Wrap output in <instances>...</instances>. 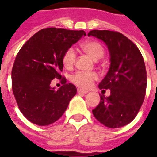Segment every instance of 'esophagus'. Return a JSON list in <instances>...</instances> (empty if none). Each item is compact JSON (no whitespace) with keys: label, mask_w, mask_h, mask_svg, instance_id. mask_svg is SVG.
<instances>
[{"label":"esophagus","mask_w":157,"mask_h":157,"mask_svg":"<svg viewBox=\"0 0 157 157\" xmlns=\"http://www.w3.org/2000/svg\"><path fill=\"white\" fill-rule=\"evenodd\" d=\"M77 92H78L79 94H88L89 93V91L84 90H82V89H78V90H77Z\"/></svg>","instance_id":"obj_1"}]
</instances>
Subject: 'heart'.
I'll return each instance as SVG.
<instances>
[{
    "label": "heart",
    "instance_id": "b5f03b06",
    "mask_svg": "<svg viewBox=\"0 0 157 157\" xmlns=\"http://www.w3.org/2000/svg\"><path fill=\"white\" fill-rule=\"evenodd\" d=\"M81 50L94 60L103 58L105 50L99 41L94 40H86L81 44ZM76 61V53L73 48H68L62 56V63L64 68L70 70L74 67ZM98 79V75L93 71H76L71 77V82L81 88L88 89Z\"/></svg>",
    "mask_w": 157,
    "mask_h": 157
}]
</instances>
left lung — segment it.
<instances>
[{
	"label": "left lung",
	"mask_w": 157,
	"mask_h": 157,
	"mask_svg": "<svg viewBox=\"0 0 157 157\" xmlns=\"http://www.w3.org/2000/svg\"><path fill=\"white\" fill-rule=\"evenodd\" d=\"M88 36L103 40L111 56L109 71L98 85L100 90L109 89L111 95H100V103L92 111L93 114L108 128L124 126L135 118L146 94L143 55L136 45L119 32L92 30Z\"/></svg>",
	"instance_id": "obj_1"
}]
</instances>
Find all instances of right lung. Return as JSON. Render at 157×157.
Masks as SVG:
<instances>
[{
    "label": "right lung",
    "mask_w": 157,
    "mask_h": 157,
    "mask_svg": "<svg viewBox=\"0 0 157 157\" xmlns=\"http://www.w3.org/2000/svg\"><path fill=\"white\" fill-rule=\"evenodd\" d=\"M83 30L47 28L34 34L22 46L13 63L12 90L20 112L33 124L49 125L60 118L76 95V86L67 84L61 75L62 56L77 42ZM63 86L55 91L50 87L53 78Z\"/></svg>",
    "instance_id": "obj_1"
}]
</instances>
